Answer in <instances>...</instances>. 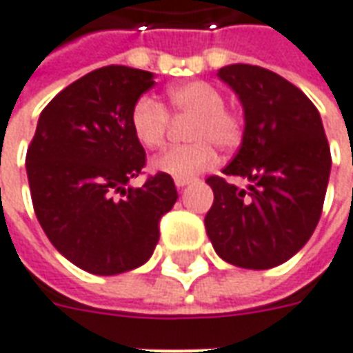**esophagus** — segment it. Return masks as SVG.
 Wrapping results in <instances>:
<instances>
[{
  "mask_svg": "<svg viewBox=\"0 0 353 353\" xmlns=\"http://www.w3.org/2000/svg\"><path fill=\"white\" fill-rule=\"evenodd\" d=\"M192 182V179H174V184H176V188H184V186H188Z\"/></svg>",
  "mask_w": 353,
  "mask_h": 353,
  "instance_id": "esophagus-1",
  "label": "esophagus"
}]
</instances>
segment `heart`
<instances>
[{
  "instance_id": "obj_1",
  "label": "heart",
  "mask_w": 353,
  "mask_h": 353,
  "mask_svg": "<svg viewBox=\"0 0 353 353\" xmlns=\"http://www.w3.org/2000/svg\"><path fill=\"white\" fill-rule=\"evenodd\" d=\"M169 109L176 119H192L184 138L186 145L171 148L152 159V169L174 179H190L211 167L221 150H232L240 144L244 125L242 119L225 107L221 90L203 80H190L167 92ZM169 113L163 103L150 96H142L130 111V126L138 144L145 150H157L165 144L169 130Z\"/></svg>"
}]
</instances>
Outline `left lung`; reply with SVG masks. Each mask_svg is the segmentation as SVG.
<instances>
[{
	"label": "left lung",
	"mask_w": 353,
	"mask_h": 353,
	"mask_svg": "<svg viewBox=\"0 0 353 353\" xmlns=\"http://www.w3.org/2000/svg\"><path fill=\"white\" fill-rule=\"evenodd\" d=\"M217 77L244 109V134L223 169L250 184L236 188L209 176L215 194L205 230L221 259L244 269L288 261L310 240L321 217L330 150L317 107L273 70L234 63Z\"/></svg>",
	"instance_id": "1"
}]
</instances>
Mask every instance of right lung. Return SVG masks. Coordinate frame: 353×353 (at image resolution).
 Segmentation results:
<instances>
[{"mask_svg":"<svg viewBox=\"0 0 353 353\" xmlns=\"http://www.w3.org/2000/svg\"><path fill=\"white\" fill-rule=\"evenodd\" d=\"M153 84V72L125 65L92 70L48 103L26 152L34 211L46 236L92 274L144 265L159 242V221L179 198L163 172L142 188L128 186L145 165L130 111Z\"/></svg>","mask_w":353,"mask_h":353,"instance_id":"add662e5","label":"right lung"}]
</instances>
